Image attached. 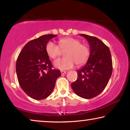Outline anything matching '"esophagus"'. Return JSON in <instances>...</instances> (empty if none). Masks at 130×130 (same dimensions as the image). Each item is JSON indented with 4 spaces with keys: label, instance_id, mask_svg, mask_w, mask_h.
<instances>
[{
    "label": "esophagus",
    "instance_id": "esophagus-1",
    "mask_svg": "<svg viewBox=\"0 0 130 130\" xmlns=\"http://www.w3.org/2000/svg\"><path fill=\"white\" fill-rule=\"evenodd\" d=\"M61 74H64L66 73V71H64V70H61Z\"/></svg>",
    "mask_w": 130,
    "mask_h": 130
}]
</instances>
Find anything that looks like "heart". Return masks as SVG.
<instances>
[{"mask_svg":"<svg viewBox=\"0 0 130 130\" xmlns=\"http://www.w3.org/2000/svg\"><path fill=\"white\" fill-rule=\"evenodd\" d=\"M59 45L53 41H49L46 45V52L51 58H56L61 54V50L66 51V57L58 58L54 62V67L60 70L72 68L75 63L78 66L88 61L90 55L89 47L86 44H81V41L73 37L61 38Z\"/></svg>","mask_w":130,"mask_h":130,"instance_id":"b5f03b06","label":"heart"}]
</instances>
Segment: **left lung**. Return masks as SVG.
Instances as JSON below:
<instances>
[{
	"instance_id": "left-lung-1",
	"label": "left lung",
	"mask_w": 130,
	"mask_h": 130,
	"mask_svg": "<svg viewBox=\"0 0 130 130\" xmlns=\"http://www.w3.org/2000/svg\"><path fill=\"white\" fill-rule=\"evenodd\" d=\"M90 45V55L86 65L77 71V79L71 84L76 95L91 99L105 89L112 72V61L107 46L96 37L80 34Z\"/></svg>"
}]
</instances>
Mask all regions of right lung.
I'll return each mask as SVG.
<instances>
[{
    "mask_svg": "<svg viewBox=\"0 0 130 130\" xmlns=\"http://www.w3.org/2000/svg\"><path fill=\"white\" fill-rule=\"evenodd\" d=\"M57 35H42L30 41L19 54L16 71L19 85L31 98L41 100L51 95L60 70L53 69L52 63L46 52V45Z\"/></svg>",
    "mask_w": 130,
    "mask_h": 130,
    "instance_id": "1",
    "label": "right lung"
}]
</instances>
